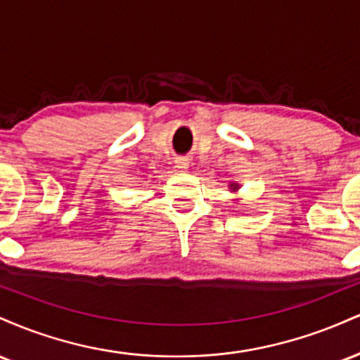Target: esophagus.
<instances>
[{"mask_svg": "<svg viewBox=\"0 0 360 360\" xmlns=\"http://www.w3.org/2000/svg\"><path fill=\"white\" fill-rule=\"evenodd\" d=\"M176 167L181 169V171H186V169L189 167V160L184 159V157H181V159L176 160Z\"/></svg>", "mask_w": 360, "mask_h": 360, "instance_id": "34e87169", "label": "esophagus"}]
</instances>
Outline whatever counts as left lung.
I'll return each instance as SVG.
<instances>
[{
  "label": "left lung",
  "instance_id": "left-lung-1",
  "mask_svg": "<svg viewBox=\"0 0 360 360\" xmlns=\"http://www.w3.org/2000/svg\"><path fill=\"white\" fill-rule=\"evenodd\" d=\"M230 189H233V191H237L238 184H237V183H232V184H230Z\"/></svg>",
  "mask_w": 360,
  "mask_h": 360
}]
</instances>
